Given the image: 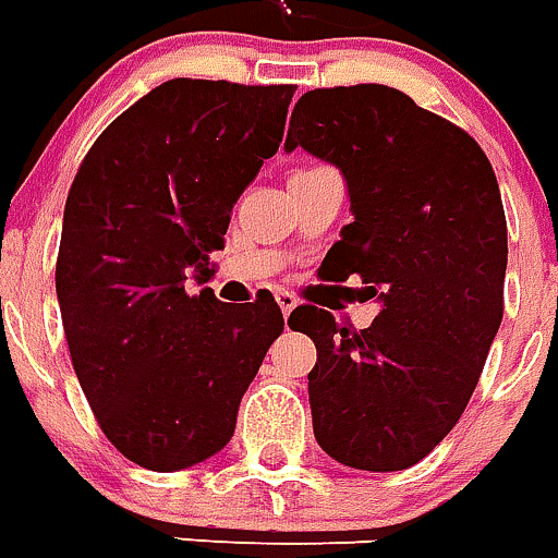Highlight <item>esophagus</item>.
I'll return each mask as SVG.
<instances>
[{"label":"esophagus","instance_id":"1","mask_svg":"<svg viewBox=\"0 0 558 558\" xmlns=\"http://www.w3.org/2000/svg\"><path fill=\"white\" fill-rule=\"evenodd\" d=\"M276 302H279V307H282V314L284 316H291V311L296 305H300V300H296V293H291V291H276Z\"/></svg>","mask_w":558,"mask_h":558}]
</instances>
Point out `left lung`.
<instances>
[{"label": "left lung", "instance_id": "8db88e82", "mask_svg": "<svg viewBox=\"0 0 558 558\" xmlns=\"http://www.w3.org/2000/svg\"><path fill=\"white\" fill-rule=\"evenodd\" d=\"M296 146L345 178L354 221L328 256L380 302L360 331L314 305L288 319L316 345V444L354 470H409L463 414L505 316L496 172L463 129L380 83L302 95L284 141Z\"/></svg>", "mask_w": 558, "mask_h": 558}]
</instances>
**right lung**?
Returning a JSON list of instances; mask_svg holds the SVG:
<instances>
[{"label":"right lung","mask_w":558,"mask_h":558,"mask_svg":"<svg viewBox=\"0 0 558 558\" xmlns=\"http://www.w3.org/2000/svg\"><path fill=\"white\" fill-rule=\"evenodd\" d=\"M296 86L169 80L88 149L69 190L57 300L102 435L153 472L233 438L235 414L284 319L270 293L218 302L209 253L282 144Z\"/></svg>","instance_id":"add662e5"}]
</instances>
